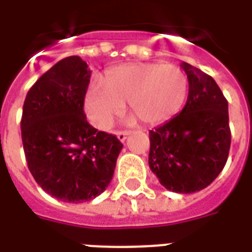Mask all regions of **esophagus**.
<instances>
[{"label": "esophagus", "instance_id": "1", "mask_svg": "<svg viewBox=\"0 0 252 252\" xmlns=\"http://www.w3.org/2000/svg\"><path fill=\"white\" fill-rule=\"evenodd\" d=\"M116 136H118V138L120 140V141H126V136H128V132H126V130H119L118 133H116Z\"/></svg>", "mask_w": 252, "mask_h": 252}]
</instances>
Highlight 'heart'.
Returning <instances> with one entry per match:
<instances>
[{"mask_svg":"<svg viewBox=\"0 0 252 252\" xmlns=\"http://www.w3.org/2000/svg\"><path fill=\"white\" fill-rule=\"evenodd\" d=\"M187 91V76L176 65H120L108 72L104 84L93 82L89 86L85 108L99 129H108L126 102L132 114L153 126L167 122L182 110Z\"/></svg>","mask_w":252,"mask_h":252,"instance_id":"b5f03b06","label":"heart"}]
</instances>
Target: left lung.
<instances>
[{
  "label": "left lung",
  "instance_id": "1",
  "mask_svg": "<svg viewBox=\"0 0 252 252\" xmlns=\"http://www.w3.org/2000/svg\"><path fill=\"white\" fill-rule=\"evenodd\" d=\"M188 78L186 106L149 132V167L168 191L192 193L222 171L230 150L227 100L216 81L182 63Z\"/></svg>",
  "mask_w": 252,
  "mask_h": 252
}]
</instances>
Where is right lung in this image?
<instances>
[{
  "instance_id": "right-lung-1",
  "label": "right lung",
  "mask_w": 252,
  "mask_h": 252,
  "mask_svg": "<svg viewBox=\"0 0 252 252\" xmlns=\"http://www.w3.org/2000/svg\"><path fill=\"white\" fill-rule=\"evenodd\" d=\"M91 72L80 56L63 59L27 93L22 142L36 183L65 203L90 201L114 176L123 144L86 120L84 100Z\"/></svg>"
}]
</instances>
